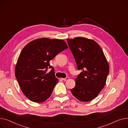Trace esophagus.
<instances>
[{"label":"esophagus","instance_id":"obj_1","mask_svg":"<svg viewBox=\"0 0 128 128\" xmlns=\"http://www.w3.org/2000/svg\"><path fill=\"white\" fill-rule=\"evenodd\" d=\"M69 79V77H66V78H62V80H64V81H66V80H68Z\"/></svg>","mask_w":128,"mask_h":128}]
</instances>
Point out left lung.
<instances>
[{"instance_id": "obj_1", "label": "left lung", "mask_w": 128, "mask_h": 128, "mask_svg": "<svg viewBox=\"0 0 128 128\" xmlns=\"http://www.w3.org/2000/svg\"><path fill=\"white\" fill-rule=\"evenodd\" d=\"M78 69L82 72L76 78V86L70 90L82 102L94 99L106 83L109 65L99 45L92 39L76 37L66 39Z\"/></svg>"}]
</instances>
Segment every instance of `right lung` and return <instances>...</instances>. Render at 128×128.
I'll return each mask as SVG.
<instances>
[{"instance_id": "add662e5", "label": "right lung", "mask_w": 128, "mask_h": 128, "mask_svg": "<svg viewBox=\"0 0 128 128\" xmlns=\"http://www.w3.org/2000/svg\"><path fill=\"white\" fill-rule=\"evenodd\" d=\"M67 48L64 40L43 38L30 42L22 50L15 75L22 93L30 100L41 103L50 96L58 80L50 61ZM48 68L52 70L46 74Z\"/></svg>"}]
</instances>
